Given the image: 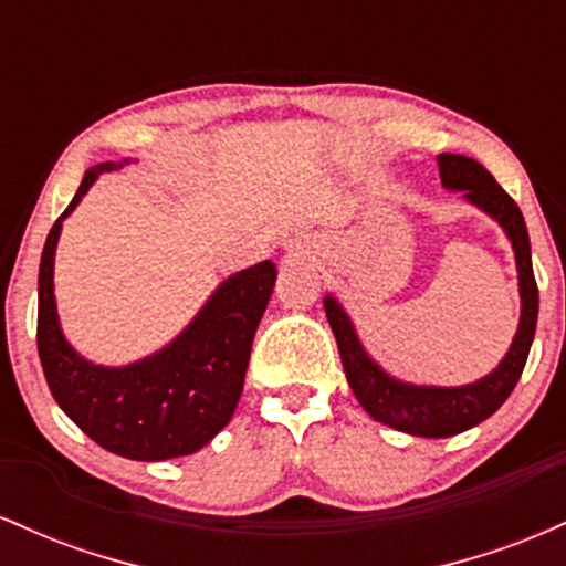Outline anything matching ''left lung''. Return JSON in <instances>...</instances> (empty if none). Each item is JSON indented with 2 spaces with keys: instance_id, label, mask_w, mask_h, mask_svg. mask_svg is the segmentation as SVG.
Here are the masks:
<instances>
[{
  "instance_id": "left-lung-1",
  "label": "left lung",
  "mask_w": 566,
  "mask_h": 566,
  "mask_svg": "<svg viewBox=\"0 0 566 566\" xmlns=\"http://www.w3.org/2000/svg\"><path fill=\"white\" fill-rule=\"evenodd\" d=\"M437 161L441 184L454 188V191H463L465 199L473 201L479 210L495 218L509 233L513 252H516L522 322H518V333L513 337L511 350L500 361L495 373L460 388L407 386V382L388 378L365 354L346 311L333 297L324 301V311H327L329 327H333L343 367H346L348 386L359 399V405L375 420L396 428V431L431 439L463 433L490 418L492 412H497L500 405L516 388L518 378H522L537 327V282L535 274H532L527 223H524L518 205L497 186V180L476 159L460 157V154H441Z\"/></svg>"
}]
</instances>
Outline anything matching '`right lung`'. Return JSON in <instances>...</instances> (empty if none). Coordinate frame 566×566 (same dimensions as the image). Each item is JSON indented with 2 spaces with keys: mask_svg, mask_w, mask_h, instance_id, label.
Returning <instances> with one entry per match:
<instances>
[{
  "mask_svg": "<svg viewBox=\"0 0 566 566\" xmlns=\"http://www.w3.org/2000/svg\"><path fill=\"white\" fill-rule=\"evenodd\" d=\"M114 161L90 167L55 220L39 263L36 348L44 378L63 412L103 450L129 460H167L201 450L229 426L244 388L252 337L269 305L276 265L263 261L220 284L210 303L167 348L129 367L82 359L61 333L53 261L63 218Z\"/></svg>",
  "mask_w": 566,
  "mask_h": 566,
  "instance_id": "obj_1",
  "label": "right lung"
}]
</instances>
